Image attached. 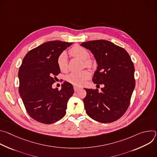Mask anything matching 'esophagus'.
<instances>
[{
	"instance_id": "34e87169",
	"label": "esophagus",
	"mask_w": 157,
	"mask_h": 157,
	"mask_svg": "<svg viewBox=\"0 0 157 157\" xmlns=\"http://www.w3.org/2000/svg\"><path fill=\"white\" fill-rule=\"evenodd\" d=\"M81 89V87H78L77 86H74V90H75V92L78 91V90H79V89Z\"/></svg>"
}]
</instances>
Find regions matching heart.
<instances>
[{"instance_id": "obj_1", "label": "heart", "mask_w": 157, "mask_h": 157, "mask_svg": "<svg viewBox=\"0 0 157 157\" xmlns=\"http://www.w3.org/2000/svg\"><path fill=\"white\" fill-rule=\"evenodd\" d=\"M70 53L74 57H77L83 61L84 64L89 67L92 65V61L89 58V53L84 47L76 44L70 50ZM57 65L61 72L65 73L68 71V56L65 52L62 53L57 58ZM89 73L87 71L80 72H73L70 73L66 78L67 81L75 86H81L85 83L89 78Z\"/></svg>"}]
</instances>
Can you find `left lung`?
<instances>
[{
	"instance_id": "8db88e82",
	"label": "left lung",
	"mask_w": 157,
	"mask_h": 157,
	"mask_svg": "<svg viewBox=\"0 0 157 157\" xmlns=\"http://www.w3.org/2000/svg\"><path fill=\"white\" fill-rule=\"evenodd\" d=\"M81 46L90 50L97 62L93 82L104 86L101 92L85 89L86 113L99 122L116 121L125 113L135 88L133 63L125 50L107 40L89 41Z\"/></svg>"
}]
</instances>
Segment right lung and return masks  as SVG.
Listing matches in <instances>:
<instances>
[{
    "instance_id": "1",
    "label": "right lung",
    "mask_w": 157,
    "mask_h": 157,
    "mask_svg": "<svg viewBox=\"0 0 157 157\" xmlns=\"http://www.w3.org/2000/svg\"><path fill=\"white\" fill-rule=\"evenodd\" d=\"M71 44L47 41L29 52L22 61L18 75L19 94L29 116L39 122L53 124L66 114L67 103L74 93L73 85L64 81L59 91L52 84L60 73L57 58Z\"/></svg>"
}]
</instances>
